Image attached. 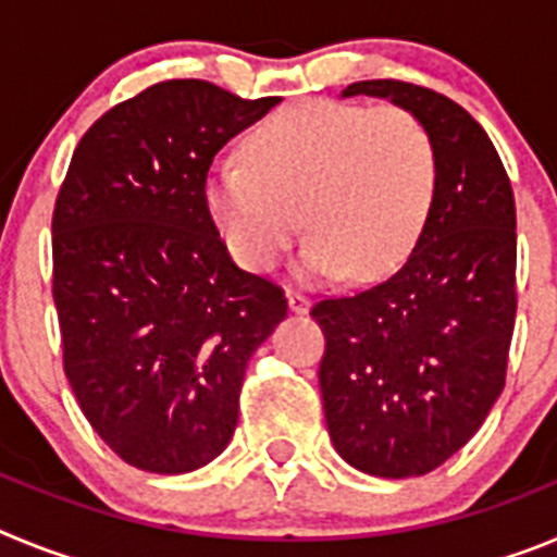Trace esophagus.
Here are the masks:
<instances>
[{"label":"esophagus","instance_id":"34e87169","mask_svg":"<svg viewBox=\"0 0 557 557\" xmlns=\"http://www.w3.org/2000/svg\"><path fill=\"white\" fill-rule=\"evenodd\" d=\"M287 307H289V312L304 314L309 309V298L301 293H287Z\"/></svg>","mask_w":557,"mask_h":557}]
</instances>
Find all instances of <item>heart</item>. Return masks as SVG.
<instances>
[{
    "label": "heart",
    "mask_w": 557,
    "mask_h": 557,
    "mask_svg": "<svg viewBox=\"0 0 557 557\" xmlns=\"http://www.w3.org/2000/svg\"><path fill=\"white\" fill-rule=\"evenodd\" d=\"M437 189L430 131L398 106L314 100L264 122L211 166L206 206L231 256L268 273L309 231L298 278L376 282L405 262Z\"/></svg>",
    "instance_id": "obj_1"
}]
</instances>
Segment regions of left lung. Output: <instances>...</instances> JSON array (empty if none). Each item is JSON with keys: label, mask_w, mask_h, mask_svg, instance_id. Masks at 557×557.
Wrapping results in <instances>:
<instances>
[{"label": "left lung", "mask_w": 557, "mask_h": 557, "mask_svg": "<svg viewBox=\"0 0 557 557\" xmlns=\"http://www.w3.org/2000/svg\"><path fill=\"white\" fill-rule=\"evenodd\" d=\"M416 113L437 189L407 262L368 289L314 304L326 334L321 393L334 449L354 469L421 476L469 444L505 387L516 321V203L488 133L432 88L362 81L343 97Z\"/></svg>", "instance_id": "8db88e82"}]
</instances>
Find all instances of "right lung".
Segmentation results:
<instances>
[{
	"instance_id": "1",
	"label": "right lung",
	"mask_w": 557,
	"mask_h": 557,
	"mask_svg": "<svg viewBox=\"0 0 557 557\" xmlns=\"http://www.w3.org/2000/svg\"><path fill=\"white\" fill-rule=\"evenodd\" d=\"M278 102L156 83L88 127L58 191L63 371L88 424L141 471L186 474L228 446L250 354L287 318L206 206L220 147Z\"/></svg>"
}]
</instances>
